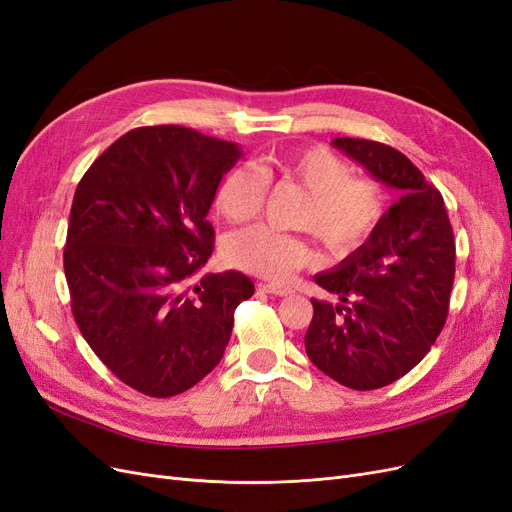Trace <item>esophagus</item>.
Returning <instances> with one entry per match:
<instances>
[{
  "label": "esophagus",
  "mask_w": 512,
  "mask_h": 512,
  "mask_svg": "<svg viewBox=\"0 0 512 512\" xmlns=\"http://www.w3.org/2000/svg\"><path fill=\"white\" fill-rule=\"evenodd\" d=\"M262 290L269 292V294H275V297H290V294H294V288L284 284V282H269L262 286Z\"/></svg>",
  "instance_id": "34e87169"
}]
</instances>
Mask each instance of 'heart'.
<instances>
[{"label":"heart","instance_id":"1","mask_svg":"<svg viewBox=\"0 0 512 512\" xmlns=\"http://www.w3.org/2000/svg\"><path fill=\"white\" fill-rule=\"evenodd\" d=\"M267 181L297 183L305 190L292 224L312 230L335 256H348L378 230L386 213L382 185L352 170L335 151L314 145L280 153L260 164L235 166L215 188V209L230 224L254 220L265 205ZM224 256L232 267L271 280H284L316 260L314 247L301 232H286L256 224L232 232L224 241Z\"/></svg>","mask_w":512,"mask_h":512}]
</instances>
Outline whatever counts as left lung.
Masks as SVG:
<instances>
[{
    "mask_svg": "<svg viewBox=\"0 0 512 512\" xmlns=\"http://www.w3.org/2000/svg\"><path fill=\"white\" fill-rule=\"evenodd\" d=\"M333 145L401 192L374 235L333 271L318 273L337 303L312 299L305 352L354 391L406 376L436 344L455 282V239L444 198L401 151L365 138Z\"/></svg>",
    "mask_w": 512,
    "mask_h": 512,
    "instance_id": "8db88e82",
    "label": "left lung"
}]
</instances>
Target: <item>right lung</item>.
Returning <instances> with one entry per match:
<instances>
[{
	"label": "right lung",
	"instance_id": "right-lung-1",
	"mask_svg": "<svg viewBox=\"0 0 512 512\" xmlns=\"http://www.w3.org/2000/svg\"><path fill=\"white\" fill-rule=\"evenodd\" d=\"M241 151L183 126L130 130L76 185L64 271L79 331L134 391L173 397L222 361L235 309L254 294L239 271L207 273V213Z\"/></svg>",
	"mask_w": 512,
	"mask_h": 512
}]
</instances>
